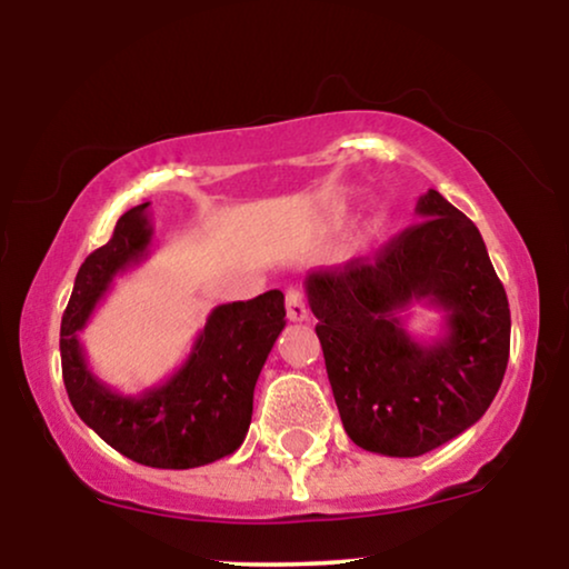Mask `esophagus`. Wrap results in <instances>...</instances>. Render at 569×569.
<instances>
[{"label": "esophagus", "mask_w": 569, "mask_h": 569, "mask_svg": "<svg viewBox=\"0 0 569 569\" xmlns=\"http://www.w3.org/2000/svg\"><path fill=\"white\" fill-rule=\"evenodd\" d=\"M286 315L291 322H303V319H309L307 299H303V293L296 291V288L286 293Z\"/></svg>", "instance_id": "esophagus-1"}]
</instances>
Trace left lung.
Instances as JSON below:
<instances>
[{
	"label": "left lung",
	"mask_w": 569,
	"mask_h": 569,
	"mask_svg": "<svg viewBox=\"0 0 569 569\" xmlns=\"http://www.w3.org/2000/svg\"><path fill=\"white\" fill-rule=\"evenodd\" d=\"M420 223L373 258L307 276L327 376L350 441L366 451L422 456L487 412L510 353L508 296L479 229L438 190ZM415 302L445 315L420 341L403 315Z\"/></svg>",
	"instance_id": "left-lung-1"
}]
</instances>
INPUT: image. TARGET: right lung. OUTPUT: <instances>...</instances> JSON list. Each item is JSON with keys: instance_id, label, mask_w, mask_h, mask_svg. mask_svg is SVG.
I'll list each match as a JSON object with an SVG mask.
<instances>
[{"instance_id": "right-lung-1", "label": "right lung", "mask_w": 569, "mask_h": 569, "mask_svg": "<svg viewBox=\"0 0 569 569\" xmlns=\"http://www.w3.org/2000/svg\"><path fill=\"white\" fill-rule=\"evenodd\" d=\"M149 203L126 211L113 237L79 268L61 317V373L79 418L108 446L154 469H193L242 446L252 420L254 383L286 327L283 293L216 307L190 356L164 381L123 395L100 381L87 363L79 332L113 288L118 276L151 252Z\"/></svg>"}]
</instances>
